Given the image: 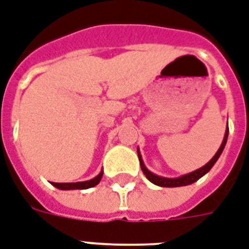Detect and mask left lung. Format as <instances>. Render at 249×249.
<instances>
[{"mask_svg": "<svg viewBox=\"0 0 249 249\" xmlns=\"http://www.w3.org/2000/svg\"><path fill=\"white\" fill-rule=\"evenodd\" d=\"M227 137H229V126L226 129V133H225V137H223V141H222L221 146H219V149L218 151L215 153L213 158L210 159L205 166H202L201 168L198 170L193 171V172H189L187 175H183V176H179V178H163V176H158L153 174L151 171H149L146 168L145 163L142 160V157H141V153H140V149H137V154H138V159H140V164H141V170L142 172L145 174V176L147 179L151 181L153 184L155 185H158V187H166V188H175V187H184V185H189V184L195 183L197 181L198 179H201L202 176L206 175L209 171L212 170V167L215 164V162L218 160V158L221 157L222 151L225 149L226 146V142H227Z\"/></svg>", "mask_w": 249, "mask_h": 249, "instance_id": "1", "label": "left lung"}]
</instances>
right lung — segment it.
<instances>
[{"mask_svg":"<svg viewBox=\"0 0 249 249\" xmlns=\"http://www.w3.org/2000/svg\"><path fill=\"white\" fill-rule=\"evenodd\" d=\"M103 176V171L100 172L99 175L95 176L94 179L87 180V181H78V183H52L53 187L62 189V191H70V189H89L95 185H98L99 181L102 180Z\"/></svg>","mask_w":249,"mask_h":249,"instance_id":"add662e5","label":"right lung"}]
</instances>
